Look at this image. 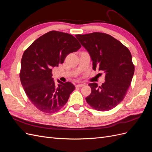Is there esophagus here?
<instances>
[{
	"mask_svg": "<svg viewBox=\"0 0 152 152\" xmlns=\"http://www.w3.org/2000/svg\"><path fill=\"white\" fill-rule=\"evenodd\" d=\"M84 86V84H77L76 86V87H83Z\"/></svg>",
	"mask_w": 152,
	"mask_h": 152,
	"instance_id": "1",
	"label": "esophagus"
}]
</instances>
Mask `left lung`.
Instances as JSON below:
<instances>
[{
	"instance_id": "left-lung-1",
	"label": "left lung",
	"mask_w": 152,
	"mask_h": 152,
	"mask_svg": "<svg viewBox=\"0 0 152 152\" xmlns=\"http://www.w3.org/2000/svg\"><path fill=\"white\" fill-rule=\"evenodd\" d=\"M75 36L89 53L93 70L105 73L102 86L95 82L89 84L91 93L86 102L98 111H108L124 99L131 83L134 73L131 54L120 41L107 34L93 32Z\"/></svg>"
}]
</instances>
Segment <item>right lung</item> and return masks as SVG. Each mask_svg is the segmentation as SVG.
Instances as JSON below:
<instances>
[{
    "mask_svg": "<svg viewBox=\"0 0 152 152\" xmlns=\"http://www.w3.org/2000/svg\"><path fill=\"white\" fill-rule=\"evenodd\" d=\"M81 45L73 35L50 31L40 36L23 54L20 77L30 102L40 111L52 113L65 106L75 89L71 82L58 80L56 85L52 70L64 62L68 54L76 52Z\"/></svg>",
    "mask_w": 152,
    "mask_h": 152,
    "instance_id": "add662e5",
    "label": "right lung"
}]
</instances>
